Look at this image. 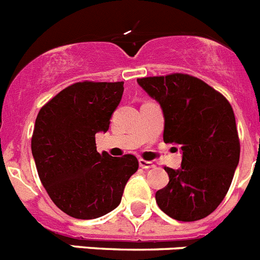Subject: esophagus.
Listing matches in <instances>:
<instances>
[{
    "instance_id": "esophagus-1",
    "label": "esophagus",
    "mask_w": 260,
    "mask_h": 260,
    "mask_svg": "<svg viewBox=\"0 0 260 260\" xmlns=\"http://www.w3.org/2000/svg\"><path fill=\"white\" fill-rule=\"evenodd\" d=\"M139 167L143 168V169H151V168H155V164L151 161H147L143 158H139Z\"/></svg>"
}]
</instances>
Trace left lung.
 Wrapping results in <instances>:
<instances>
[{
  "label": "left lung",
  "instance_id": "left-lung-1",
  "mask_svg": "<svg viewBox=\"0 0 260 260\" xmlns=\"http://www.w3.org/2000/svg\"><path fill=\"white\" fill-rule=\"evenodd\" d=\"M137 80L161 105L164 142L182 150L181 169L165 167L169 182L157 190L156 203L178 221L207 217L225 198L240 161V138L231 103L189 74Z\"/></svg>",
  "mask_w": 260,
  "mask_h": 260
}]
</instances>
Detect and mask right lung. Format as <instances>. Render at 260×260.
Listing matches in <instances>:
<instances>
[{"label": "right lung", "instance_id": "1", "mask_svg": "<svg viewBox=\"0 0 260 260\" xmlns=\"http://www.w3.org/2000/svg\"><path fill=\"white\" fill-rule=\"evenodd\" d=\"M123 82H78L39 110L31 150L39 178L57 207L71 217L96 219L117 207L134 155L112 157L96 151L95 135L109 128Z\"/></svg>", "mask_w": 260, "mask_h": 260}]
</instances>
